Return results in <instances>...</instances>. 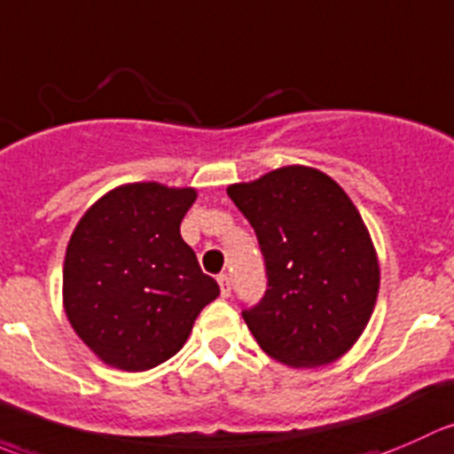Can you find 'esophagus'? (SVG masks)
Here are the masks:
<instances>
[{
    "label": "esophagus",
    "mask_w": 454,
    "mask_h": 454,
    "mask_svg": "<svg viewBox=\"0 0 454 454\" xmlns=\"http://www.w3.org/2000/svg\"><path fill=\"white\" fill-rule=\"evenodd\" d=\"M219 281V290H222V297H231V277L226 275V272H222V275L217 277Z\"/></svg>",
    "instance_id": "1"
}]
</instances>
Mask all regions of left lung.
Returning a JSON list of instances; mask_svg holds the SVG:
<instances>
[{
  "label": "left lung",
  "mask_w": 454,
  "mask_h": 454,
  "mask_svg": "<svg viewBox=\"0 0 454 454\" xmlns=\"http://www.w3.org/2000/svg\"><path fill=\"white\" fill-rule=\"evenodd\" d=\"M228 197L266 262V294L241 312L257 344L293 368L337 362L364 333L380 293V262L359 210L308 166L232 184Z\"/></svg>",
  "instance_id": "left-lung-1"
}]
</instances>
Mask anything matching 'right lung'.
<instances>
[{
	"label": "right lung",
	"instance_id": "1",
	"mask_svg": "<svg viewBox=\"0 0 454 454\" xmlns=\"http://www.w3.org/2000/svg\"><path fill=\"white\" fill-rule=\"evenodd\" d=\"M195 188L157 182L106 192L74 226L64 259V310L104 364L142 372L186 344L219 286L182 239Z\"/></svg>",
	"mask_w": 454,
	"mask_h": 454
}]
</instances>
